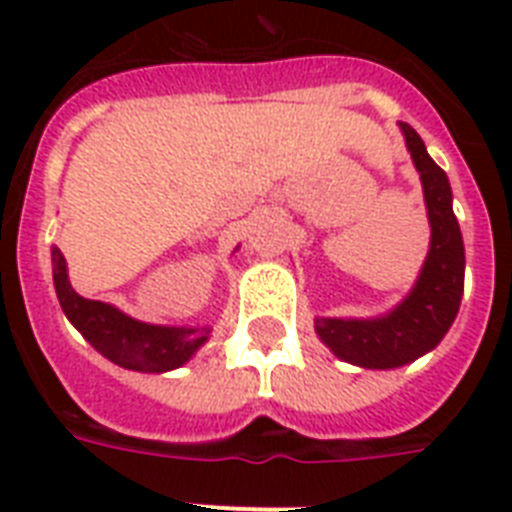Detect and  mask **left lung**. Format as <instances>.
Wrapping results in <instances>:
<instances>
[{
	"instance_id": "8db88e82",
	"label": "left lung",
	"mask_w": 512,
	"mask_h": 512,
	"mask_svg": "<svg viewBox=\"0 0 512 512\" xmlns=\"http://www.w3.org/2000/svg\"><path fill=\"white\" fill-rule=\"evenodd\" d=\"M414 167L420 170L433 236L417 287L385 319H316V332L335 356L366 369L404 366L449 332L460 311L465 289V247L452 209L449 177L425 151V143L409 124H401Z\"/></svg>"
}]
</instances>
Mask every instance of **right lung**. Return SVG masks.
<instances>
[{"instance_id":"obj_1","label":"right lung","mask_w":512,"mask_h":512,"mask_svg":"<svg viewBox=\"0 0 512 512\" xmlns=\"http://www.w3.org/2000/svg\"><path fill=\"white\" fill-rule=\"evenodd\" d=\"M52 279L60 308L92 348L114 364L138 372H167L185 364L207 342V327H151L124 316L111 305L76 295L68 284L66 260L52 247Z\"/></svg>"}]
</instances>
